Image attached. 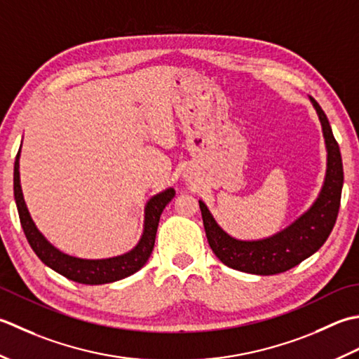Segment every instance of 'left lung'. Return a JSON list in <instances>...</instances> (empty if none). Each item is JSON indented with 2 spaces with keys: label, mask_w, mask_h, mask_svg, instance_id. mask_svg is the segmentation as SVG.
Wrapping results in <instances>:
<instances>
[{
  "label": "left lung",
  "mask_w": 359,
  "mask_h": 359,
  "mask_svg": "<svg viewBox=\"0 0 359 359\" xmlns=\"http://www.w3.org/2000/svg\"><path fill=\"white\" fill-rule=\"evenodd\" d=\"M319 116L327 149V172L324 186L311 208L280 232L262 240H238L224 232L201 200L204 231L210 250L226 266L237 271L271 276L294 268L316 252L330 236L339 212L344 170L339 145L325 113L310 96Z\"/></svg>",
  "instance_id": "obj_1"
}]
</instances>
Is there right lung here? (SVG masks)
Here are the masks:
<instances>
[{"instance_id":"right-lung-1","label":"right lung","mask_w":359,"mask_h":359,"mask_svg":"<svg viewBox=\"0 0 359 359\" xmlns=\"http://www.w3.org/2000/svg\"><path fill=\"white\" fill-rule=\"evenodd\" d=\"M20 151L21 147L17 153L15 165H13V196H15L21 228L25 231L29 245H31L34 252L39 255V259L46 266L77 283L102 285L126 279V277L139 271L147 263L153 246H155L159 217L163 214L164 208L175 196V190L172 187L151 196L147 204H145L144 231L133 250L109 259L90 260L72 257V255L58 251L55 246L50 245L45 236L36 229L31 214H29L20 184Z\"/></svg>"}]
</instances>
